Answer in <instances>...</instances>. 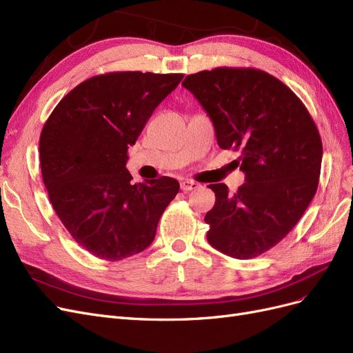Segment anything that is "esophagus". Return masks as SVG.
Here are the masks:
<instances>
[{"mask_svg":"<svg viewBox=\"0 0 353 353\" xmlns=\"http://www.w3.org/2000/svg\"><path fill=\"white\" fill-rule=\"evenodd\" d=\"M199 187V184L197 183H194V181H183V183H181V190L183 191H191V190H196Z\"/></svg>","mask_w":353,"mask_h":353,"instance_id":"esophagus-1","label":"esophagus"}]
</instances>
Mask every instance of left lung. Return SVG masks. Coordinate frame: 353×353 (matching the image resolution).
<instances>
[{"label": "left lung", "instance_id": "1", "mask_svg": "<svg viewBox=\"0 0 353 353\" xmlns=\"http://www.w3.org/2000/svg\"><path fill=\"white\" fill-rule=\"evenodd\" d=\"M183 85L208 112L218 145L240 153L234 163L245 174L234 194L208 185L216 197L205 216L208 241L231 258H256L293 230L316 193L318 128L301 99L261 69L201 70Z\"/></svg>", "mask_w": 353, "mask_h": 353}]
</instances>
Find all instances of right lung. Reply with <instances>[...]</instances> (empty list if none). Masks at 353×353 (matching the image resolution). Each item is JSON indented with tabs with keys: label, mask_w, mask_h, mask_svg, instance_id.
I'll return each mask as SVG.
<instances>
[{
	"label": "right lung",
	"mask_w": 353,
	"mask_h": 353,
	"mask_svg": "<svg viewBox=\"0 0 353 353\" xmlns=\"http://www.w3.org/2000/svg\"><path fill=\"white\" fill-rule=\"evenodd\" d=\"M183 73L109 72L81 82L52 110L39 137V162L52 208L73 240L104 261L152 244L179 191L174 178L132 183L126 169L154 109Z\"/></svg>",
	"instance_id": "1"
}]
</instances>
